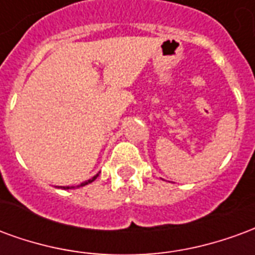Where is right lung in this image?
<instances>
[{
  "mask_svg": "<svg viewBox=\"0 0 255 255\" xmlns=\"http://www.w3.org/2000/svg\"><path fill=\"white\" fill-rule=\"evenodd\" d=\"M98 175H100V173H97V175H95L94 177H91L90 180H86V182L80 183V184H79L78 187H83V186H86V184H89V183H93V182H94V180H95V179L98 177ZM61 188H64V190H69V188H73V187H69V186H65V187H61Z\"/></svg>",
  "mask_w": 255,
  "mask_h": 255,
  "instance_id": "right-lung-1",
  "label": "right lung"
}]
</instances>
